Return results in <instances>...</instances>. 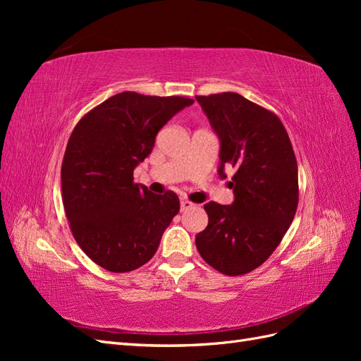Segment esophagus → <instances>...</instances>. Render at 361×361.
Listing matches in <instances>:
<instances>
[{
	"instance_id": "esophagus-1",
	"label": "esophagus",
	"mask_w": 361,
	"mask_h": 361,
	"mask_svg": "<svg viewBox=\"0 0 361 361\" xmlns=\"http://www.w3.org/2000/svg\"><path fill=\"white\" fill-rule=\"evenodd\" d=\"M194 206V203L192 202H190V200H185V199H182L180 200V211L183 212V211H188V209H191V207Z\"/></svg>"
}]
</instances>
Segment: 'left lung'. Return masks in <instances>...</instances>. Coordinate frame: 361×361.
<instances>
[{
  "label": "left lung",
  "instance_id": "1",
  "mask_svg": "<svg viewBox=\"0 0 361 361\" xmlns=\"http://www.w3.org/2000/svg\"><path fill=\"white\" fill-rule=\"evenodd\" d=\"M221 140L220 176L235 167V202L204 204L207 226L195 236L206 264L226 276H244L274 253L298 206V166L277 114L244 96H195Z\"/></svg>",
  "mask_w": 361,
  "mask_h": 361
}]
</instances>
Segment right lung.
Returning <instances> with one entry per match:
<instances>
[{"label": "right lung", "instance_id": "obj_1", "mask_svg": "<svg viewBox=\"0 0 361 361\" xmlns=\"http://www.w3.org/2000/svg\"><path fill=\"white\" fill-rule=\"evenodd\" d=\"M192 102L122 92L73 128L61 162L64 212L76 244L104 269L129 272L145 265L179 212L176 192L140 187L134 169L154 149L158 130Z\"/></svg>", "mask_w": 361, "mask_h": 361}]
</instances>
